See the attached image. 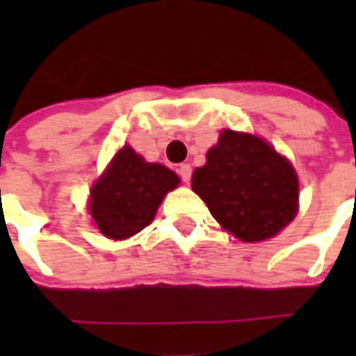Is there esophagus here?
Listing matches in <instances>:
<instances>
[{
    "label": "esophagus",
    "mask_w": 356,
    "mask_h": 356,
    "mask_svg": "<svg viewBox=\"0 0 356 356\" xmlns=\"http://www.w3.org/2000/svg\"><path fill=\"white\" fill-rule=\"evenodd\" d=\"M179 175L183 179V183H191V177H193V168L188 163H181L179 165Z\"/></svg>",
    "instance_id": "34e87169"
}]
</instances>
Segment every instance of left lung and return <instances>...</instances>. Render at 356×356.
<instances>
[{
    "mask_svg": "<svg viewBox=\"0 0 356 356\" xmlns=\"http://www.w3.org/2000/svg\"><path fill=\"white\" fill-rule=\"evenodd\" d=\"M193 191L217 223L244 242L275 236L298 211V175L263 139L225 129L208 162L193 173Z\"/></svg>",
    "mask_w": 356,
    "mask_h": 356,
    "instance_id": "8db88e82",
    "label": "left lung"
}]
</instances>
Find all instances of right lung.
I'll return each mask as SVG.
<instances>
[{
    "instance_id": "1",
    "label": "right lung",
    "mask_w": 356,
    "mask_h": 356,
    "mask_svg": "<svg viewBox=\"0 0 356 356\" xmlns=\"http://www.w3.org/2000/svg\"><path fill=\"white\" fill-rule=\"evenodd\" d=\"M177 185L173 171L145 162L131 147H124L91 188L89 211L104 236L129 238L154 219L163 196Z\"/></svg>"
}]
</instances>
